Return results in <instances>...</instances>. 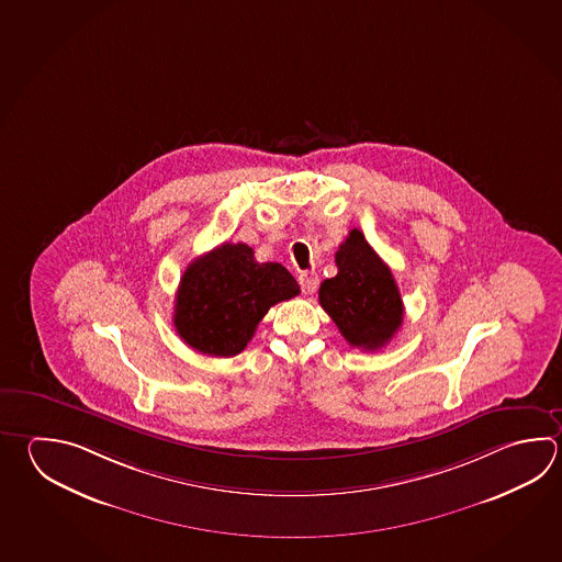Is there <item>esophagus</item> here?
<instances>
[{
    "mask_svg": "<svg viewBox=\"0 0 562 562\" xmlns=\"http://www.w3.org/2000/svg\"><path fill=\"white\" fill-rule=\"evenodd\" d=\"M297 280H300V286H302L304 294L316 292V288H318V274L316 272H302Z\"/></svg>",
    "mask_w": 562,
    "mask_h": 562,
    "instance_id": "esophagus-1",
    "label": "esophagus"
}]
</instances>
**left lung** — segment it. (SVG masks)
<instances>
[{
  "instance_id": "left-lung-1",
  "label": "left lung",
  "mask_w": 562,
  "mask_h": 562,
  "mask_svg": "<svg viewBox=\"0 0 562 562\" xmlns=\"http://www.w3.org/2000/svg\"><path fill=\"white\" fill-rule=\"evenodd\" d=\"M338 274L319 286V304L350 346L383 348L403 322V302L390 266L353 228L336 252Z\"/></svg>"
}]
</instances>
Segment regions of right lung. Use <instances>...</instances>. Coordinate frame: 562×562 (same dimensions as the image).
Listing matches in <instances>:
<instances>
[{
    "mask_svg": "<svg viewBox=\"0 0 562 562\" xmlns=\"http://www.w3.org/2000/svg\"><path fill=\"white\" fill-rule=\"evenodd\" d=\"M300 294L278 262H256L246 244L224 243L199 256L180 278L175 328L192 350L233 358L255 336L268 310Z\"/></svg>",
    "mask_w": 562,
    "mask_h": 562,
    "instance_id": "add662e5",
    "label": "right lung"
}]
</instances>
